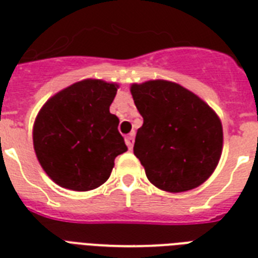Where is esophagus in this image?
<instances>
[{
	"label": "esophagus",
	"instance_id": "obj_1",
	"mask_svg": "<svg viewBox=\"0 0 258 258\" xmlns=\"http://www.w3.org/2000/svg\"><path fill=\"white\" fill-rule=\"evenodd\" d=\"M125 145L128 147L130 150L133 149L134 146V134H130L128 137H125Z\"/></svg>",
	"mask_w": 258,
	"mask_h": 258
}]
</instances>
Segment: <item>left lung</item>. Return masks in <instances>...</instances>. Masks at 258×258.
Returning <instances> with one entry per match:
<instances>
[{
  "mask_svg": "<svg viewBox=\"0 0 258 258\" xmlns=\"http://www.w3.org/2000/svg\"><path fill=\"white\" fill-rule=\"evenodd\" d=\"M143 125L134 154L154 186L169 192L198 187L220 162L222 124L214 109L176 83L149 80L131 86Z\"/></svg>",
  "mask_w": 258,
  "mask_h": 258,
  "instance_id": "1",
  "label": "left lung"
}]
</instances>
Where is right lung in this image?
I'll list each match as a JSON object with an SVG mask.
<instances>
[{"mask_svg":"<svg viewBox=\"0 0 258 258\" xmlns=\"http://www.w3.org/2000/svg\"><path fill=\"white\" fill-rule=\"evenodd\" d=\"M117 88L115 83L86 79L61 89L38 111L34 153L54 183L88 191L109 178L115 158L127 151L119 119L109 112Z\"/></svg>","mask_w":258,"mask_h":258,"instance_id":"obj_1","label":"right lung"}]
</instances>
